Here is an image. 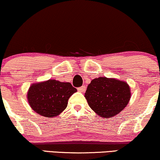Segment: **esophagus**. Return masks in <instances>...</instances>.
Returning <instances> with one entry per match:
<instances>
[{
  "label": "esophagus",
  "mask_w": 160,
  "mask_h": 160,
  "mask_svg": "<svg viewBox=\"0 0 160 160\" xmlns=\"http://www.w3.org/2000/svg\"><path fill=\"white\" fill-rule=\"evenodd\" d=\"M86 86H81V87H79L78 89V92H84L86 91Z\"/></svg>",
  "instance_id": "1"
}]
</instances>
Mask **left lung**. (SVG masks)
Wrapping results in <instances>:
<instances>
[{"label": "left lung", "instance_id": "1", "mask_svg": "<svg viewBox=\"0 0 160 160\" xmlns=\"http://www.w3.org/2000/svg\"><path fill=\"white\" fill-rule=\"evenodd\" d=\"M85 98L96 114L108 119L120 113L126 107L131 91L126 81L100 77L93 79L88 85Z\"/></svg>", "mask_w": 160, "mask_h": 160}]
</instances>
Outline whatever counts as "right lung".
Returning a JSON list of instances; mask_svg holds the SVG:
<instances>
[{
  "instance_id": "right-lung-1",
  "label": "right lung",
  "mask_w": 160,
  "mask_h": 160,
  "mask_svg": "<svg viewBox=\"0 0 160 160\" xmlns=\"http://www.w3.org/2000/svg\"><path fill=\"white\" fill-rule=\"evenodd\" d=\"M77 92L70 82L50 80L35 82L29 87L27 98L33 111L45 117H55L67 108L70 97Z\"/></svg>"
}]
</instances>
